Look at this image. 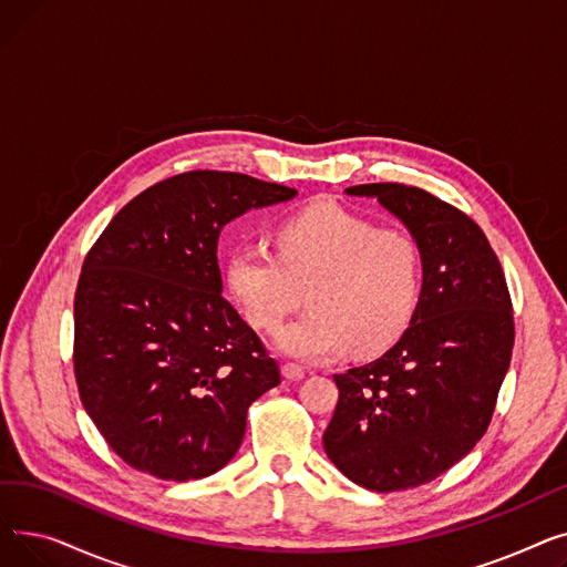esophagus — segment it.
Masks as SVG:
<instances>
[{
	"label": "esophagus",
	"instance_id": "34e87169",
	"mask_svg": "<svg viewBox=\"0 0 567 567\" xmlns=\"http://www.w3.org/2000/svg\"><path fill=\"white\" fill-rule=\"evenodd\" d=\"M282 377L289 379V381H301L306 377V370L301 365H296V363H285L282 365Z\"/></svg>",
	"mask_w": 567,
	"mask_h": 567
}]
</instances>
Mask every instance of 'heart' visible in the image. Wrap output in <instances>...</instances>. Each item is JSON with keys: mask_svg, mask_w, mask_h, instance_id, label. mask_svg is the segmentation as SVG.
<instances>
[{"mask_svg": "<svg viewBox=\"0 0 567 567\" xmlns=\"http://www.w3.org/2000/svg\"><path fill=\"white\" fill-rule=\"evenodd\" d=\"M274 248L229 257L227 287L257 331H278L289 312L312 306L280 333L282 351L323 361L351 347L374 353L395 342L419 306L423 248L404 227L377 223L338 202H317L274 229Z\"/></svg>", "mask_w": 567, "mask_h": 567, "instance_id": "b5f03b06", "label": "heart"}]
</instances>
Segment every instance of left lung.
<instances>
[{
  "mask_svg": "<svg viewBox=\"0 0 567 567\" xmlns=\"http://www.w3.org/2000/svg\"><path fill=\"white\" fill-rule=\"evenodd\" d=\"M423 248V289L402 338L377 361L333 374L323 451L355 485L402 492L457 464L489 427L515 344L513 301L487 236L427 190L363 184Z\"/></svg>",
  "mask_w": 567,
  "mask_h": 567,
  "instance_id": "left-lung-1",
  "label": "left lung"
}]
</instances>
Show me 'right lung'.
I'll return each instance as SVG.
<instances>
[{
  "label": "right lung",
  "mask_w": 567,
  "mask_h": 567,
  "mask_svg": "<svg viewBox=\"0 0 567 567\" xmlns=\"http://www.w3.org/2000/svg\"><path fill=\"white\" fill-rule=\"evenodd\" d=\"M293 188L193 169L133 197L86 252L73 368L84 411L128 466L161 481L220 471L248 406L280 383L259 336L223 299L220 229Z\"/></svg>",
  "instance_id": "add662e5"
}]
</instances>
